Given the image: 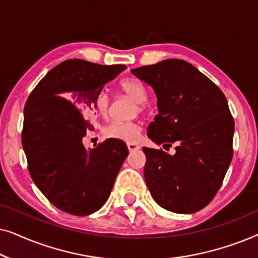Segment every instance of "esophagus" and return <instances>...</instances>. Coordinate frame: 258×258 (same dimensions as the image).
<instances>
[{"instance_id": "1", "label": "esophagus", "mask_w": 258, "mask_h": 258, "mask_svg": "<svg viewBox=\"0 0 258 258\" xmlns=\"http://www.w3.org/2000/svg\"><path fill=\"white\" fill-rule=\"evenodd\" d=\"M126 147H128L129 151H136L140 149V146L136 143H126Z\"/></svg>"}]
</instances>
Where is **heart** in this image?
Returning <instances> with one entry per match:
<instances>
[{"label":"heart","instance_id":"1","mask_svg":"<svg viewBox=\"0 0 258 258\" xmlns=\"http://www.w3.org/2000/svg\"><path fill=\"white\" fill-rule=\"evenodd\" d=\"M119 89L126 96L133 98L137 105L134 108V114L141 112L146 108V101L148 100V93L144 86L135 79H125L119 83ZM94 108L102 117H107L110 108V100L108 94L100 93L95 98ZM141 134V125L136 121L129 122H111L105 126L104 135L109 139H115L124 142H136Z\"/></svg>","mask_w":258,"mask_h":258}]
</instances>
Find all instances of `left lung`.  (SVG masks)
Here are the masks:
<instances>
[{"instance_id":"obj_1","label":"left lung","mask_w":258,"mask_h":258,"mask_svg":"<svg viewBox=\"0 0 258 258\" xmlns=\"http://www.w3.org/2000/svg\"><path fill=\"white\" fill-rule=\"evenodd\" d=\"M153 88L158 114L148 126L155 143L175 155L143 148L144 178L154 200L177 214L208 206L221 188L232 158L235 123L222 90L183 59L132 69Z\"/></svg>"}]
</instances>
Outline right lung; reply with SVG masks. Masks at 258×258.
I'll use <instances>...</instances> for the list:
<instances>
[{
  "label": "right lung",
  "instance_id": "right-lung-1",
  "mask_svg": "<svg viewBox=\"0 0 258 258\" xmlns=\"http://www.w3.org/2000/svg\"><path fill=\"white\" fill-rule=\"evenodd\" d=\"M125 68L68 59L52 68L28 97L22 130L28 169L41 192L64 213L87 216L100 209L128 156L123 141L108 139L89 150L82 143L93 130L84 116L95 111L104 84Z\"/></svg>",
  "mask_w": 258,
  "mask_h": 258
}]
</instances>
